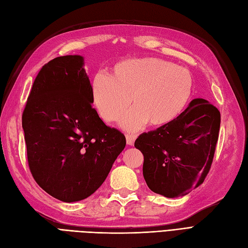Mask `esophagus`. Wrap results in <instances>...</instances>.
Segmentation results:
<instances>
[{"label": "esophagus", "mask_w": 248, "mask_h": 248, "mask_svg": "<svg viewBox=\"0 0 248 248\" xmlns=\"http://www.w3.org/2000/svg\"><path fill=\"white\" fill-rule=\"evenodd\" d=\"M125 138H126V144L129 145H133L135 142V139L137 138L136 135H131V134H126L125 135Z\"/></svg>", "instance_id": "esophagus-1"}]
</instances>
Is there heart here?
<instances>
[{"instance_id":"b5f03b06","label":"heart","mask_w":248,"mask_h":248,"mask_svg":"<svg viewBox=\"0 0 248 248\" xmlns=\"http://www.w3.org/2000/svg\"><path fill=\"white\" fill-rule=\"evenodd\" d=\"M193 92L187 69L158 58L125 60L111 74L97 72L90 86L91 103L105 123L119 120L120 128L137 132L151 124L167 125L180 116Z\"/></svg>"}]
</instances>
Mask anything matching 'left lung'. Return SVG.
I'll return each mask as SVG.
<instances>
[{"label": "left lung", "mask_w": 248, "mask_h": 248, "mask_svg": "<svg viewBox=\"0 0 248 248\" xmlns=\"http://www.w3.org/2000/svg\"><path fill=\"white\" fill-rule=\"evenodd\" d=\"M220 122L217 108L196 98L173 123L136 139L135 148L143 155V178L152 192L177 198L204 181L213 162Z\"/></svg>", "instance_id": "left-lung-1"}]
</instances>
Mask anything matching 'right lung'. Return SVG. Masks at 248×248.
<instances>
[{"label": "right lung", "instance_id": "add662e5", "mask_svg": "<svg viewBox=\"0 0 248 248\" xmlns=\"http://www.w3.org/2000/svg\"><path fill=\"white\" fill-rule=\"evenodd\" d=\"M84 65L81 55H65L43 66L22 116L30 172L62 202L91 196L125 147L92 108Z\"/></svg>", "mask_w": 248, "mask_h": 248}]
</instances>
